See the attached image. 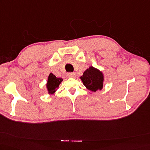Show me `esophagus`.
I'll use <instances>...</instances> for the list:
<instances>
[{
    "instance_id": "1",
    "label": "esophagus",
    "mask_w": 150,
    "mask_h": 150,
    "mask_svg": "<svg viewBox=\"0 0 150 150\" xmlns=\"http://www.w3.org/2000/svg\"><path fill=\"white\" fill-rule=\"evenodd\" d=\"M67 76L69 78H75L76 73L75 72H69L67 74Z\"/></svg>"
}]
</instances>
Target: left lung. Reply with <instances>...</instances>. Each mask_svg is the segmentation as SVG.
Masks as SVG:
<instances>
[{"mask_svg":"<svg viewBox=\"0 0 150 150\" xmlns=\"http://www.w3.org/2000/svg\"><path fill=\"white\" fill-rule=\"evenodd\" d=\"M81 79L88 89L96 92L97 90H101L103 87V74L98 69L93 67H90L84 72Z\"/></svg>","mask_w":150,"mask_h":150,"instance_id":"obj_1","label":"left lung"}]
</instances>
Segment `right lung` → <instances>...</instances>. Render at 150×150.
Wrapping results in <instances>:
<instances>
[{
    "label": "right lung",
    "instance_id": "add662e5",
    "mask_svg": "<svg viewBox=\"0 0 150 150\" xmlns=\"http://www.w3.org/2000/svg\"><path fill=\"white\" fill-rule=\"evenodd\" d=\"M62 81V79L60 78H57L52 73H50L46 85L48 93L53 94L55 92L57 88H58V86H59Z\"/></svg>",
    "mask_w": 150,
    "mask_h": 150
}]
</instances>
